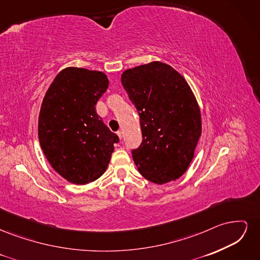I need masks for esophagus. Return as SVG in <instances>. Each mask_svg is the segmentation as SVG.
I'll list each match as a JSON object with an SVG mask.
<instances>
[{"label":"esophagus","instance_id":"esophagus-1","mask_svg":"<svg viewBox=\"0 0 260 260\" xmlns=\"http://www.w3.org/2000/svg\"><path fill=\"white\" fill-rule=\"evenodd\" d=\"M117 136L119 137V139L121 140V139H122V131H120V130H119V131H117Z\"/></svg>","mask_w":260,"mask_h":260}]
</instances>
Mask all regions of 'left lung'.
<instances>
[{"label":"left lung","mask_w":260,"mask_h":260,"mask_svg":"<svg viewBox=\"0 0 260 260\" xmlns=\"http://www.w3.org/2000/svg\"><path fill=\"white\" fill-rule=\"evenodd\" d=\"M121 83L140 116L143 142L132 158L157 184L182 176L202 135L201 109L184 77L161 61L124 70Z\"/></svg>","instance_id":"8db88e82"}]
</instances>
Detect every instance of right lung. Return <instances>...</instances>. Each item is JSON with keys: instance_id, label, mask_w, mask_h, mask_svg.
<instances>
[{"instance_id": "add662e5", "label": "right lung", "mask_w": 260, "mask_h": 260, "mask_svg": "<svg viewBox=\"0 0 260 260\" xmlns=\"http://www.w3.org/2000/svg\"><path fill=\"white\" fill-rule=\"evenodd\" d=\"M108 83L102 72L67 67L55 77L42 101L39 142L54 170L70 183L99 179L119 141L96 114Z\"/></svg>"}]
</instances>
